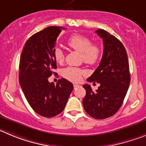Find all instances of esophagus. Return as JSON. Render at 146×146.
Returning <instances> with one entry per match:
<instances>
[{"mask_svg": "<svg viewBox=\"0 0 146 146\" xmlns=\"http://www.w3.org/2000/svg\"><path fill=\"white\" fill-rule=\"evenodd\" d=\"M79 86V85L78 84H73V87H74V89H76L77 87H78Z\"/></svg>", "mask_w": 146, "mask_h": 146, "instance_id": "34e87169", "label": "esophagus"}]
</instances>
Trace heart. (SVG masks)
Masks as SVG:
<instances>
[{
    "label": "heart",
    "mask_w": 146,
    "mask_h": 146,
    "mask_svg": "<svg viewBox=\"0 0 146 146\" xmlns=\"http://www.w3.org/2000/svg\"><path fill=\"white\" fill-rule=\"evenodd\" d=\"M67 44L73 50L81 53L83 61L86 64L92 65L100 60L101 55V46L99 44L92 43V40L86 35L81 34L72 35L67 41ZM53 56L56 62L62 64L64 62L63 52L60 48L54 50ZM84 72L76 68H67L62 71V76L69 81L78 82L81 80Z\"/></svg>",
    "instance_id": "heart-1"
}]
</instances>
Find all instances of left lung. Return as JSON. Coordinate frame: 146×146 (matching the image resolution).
<instances>
[{
	"label": "left lung",
	"instance_id": "8db88e82",
	"mask_svg": "<svg viewBox=\"0 0 146 146\" xmlns=\"http://www.w3.org/2000/svg\"><path fill=\"white\" fill-rule=\"evenodd\" d=\"M96 33L102 39L104 49L99 66L86 81L99 83L100 86L94 92L90 85L83 86L86 90L83 106L90 116L104 119L113 115L121 106L130 83V73L121 42L102 29L97 30Z\"/></svg>",
	"mask_w": 146,
	"mask_h": 146
}]
</instances>
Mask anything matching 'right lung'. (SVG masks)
Returning a JSON list of instances; mask_svg holds the SVG:
<instances>
[{
    "mask_svg": "<svg viewBox=\"0 0 146 146\" xmlns=\"http://www.w3.org/2000/svg\"><path fill=\"white\" fill-rule=\"evenodd\" d=\"M61 27L52 26L33 35L25 44L19 61V84L25 98L35 112L52 118L65 107L73 84L62 78L55 85L48 81L57 68L53 56Z\"/></svg>",
    "mask_w": 146,
    "mask_h": 146,
    "instance_id": "obj_1",
    "label": "right lung"
}]
</instances>
